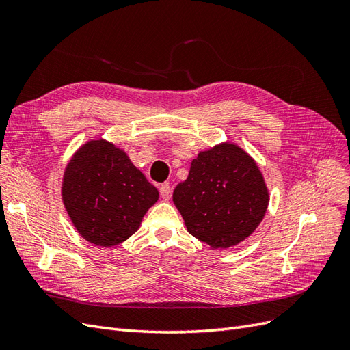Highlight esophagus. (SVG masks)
<instances>
[{"mask_svg":"<svg viewBox=\"0 0 350 350\" xmlns=\"http://www.w3.org/2000/svg\"><path fill=\"white\" fill-rule=\"evenodd\" d=\"M159 191H161V196L163 200H169L172 194V188L169 184H162L161 187H159Z\"/></svg>","mask_w":350,"mask_h":350,"instance_id":"34e87169","label":"esophagus"}]
</instances>
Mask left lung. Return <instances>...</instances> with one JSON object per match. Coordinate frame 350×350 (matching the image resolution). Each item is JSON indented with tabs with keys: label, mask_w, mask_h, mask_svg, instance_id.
<instances>
[{
	"label": "left lung",
	"mask_w": 350,
	"mask_h": 350,
	"mask_svg": "<svg viewBox=\"0 0 350 350\" xmlns=\"http://www.w3.org/2000/svg\"><path fill=\"white\" fill-rule=\"evenodd\" d=\"M174 204L187 230L211 248L248 238L266 215L269 189L256 161L234 143H220L193 159Z\"/></svg>",
	"instance_id": "left-lung-1"
}]
</instances>
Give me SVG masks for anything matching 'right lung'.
I'll use <instances>...</instances> for the list:
<instances>
[{"label": "right lung", "instance_id": "right-lung-1", "mask_svg": "<svg viewBox=\"0 0 350 350\" xmlns=\"http://www.w3.org/2000/svg\"><path fill=\"white\" fill-rule=\"evenodd\" d=\"M61 194L74 228L99 247L129 239L159 198L126 153L107 140H90L74 153Z\"/></svg>", "mask_w": 350, "mask_h": 350}]
</instances>
